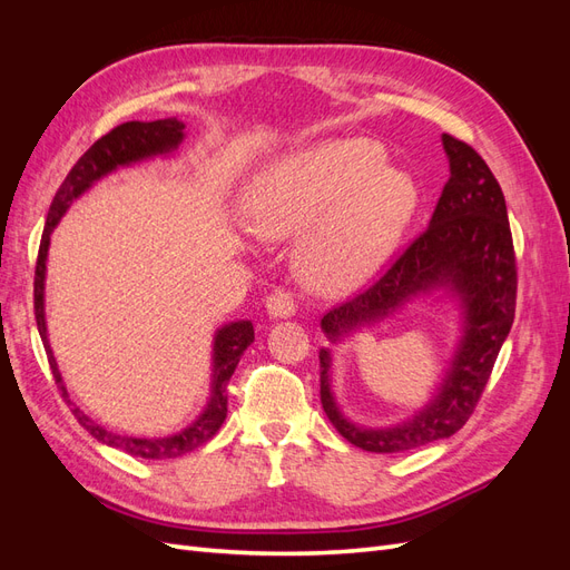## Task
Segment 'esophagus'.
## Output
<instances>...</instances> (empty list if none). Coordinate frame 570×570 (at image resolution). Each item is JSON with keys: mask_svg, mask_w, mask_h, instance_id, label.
I'll return each instance as SVG.
<instances>
[{"mask_svg": "<svg viewBox=\"0 0 570 570\" xmlns=\"http://www.w3.org/2000/svg\"><path fill=\"white\" fill-rule=\"evenodd\" d=\"M295 308H297L295 295L287 289H275L266 297V312L271 318H289L295 314Z\"/></svg>", "mask_w": 570, "mask_h": 570, "instance_id": "1", "label": "esophagus"}]
</instances>
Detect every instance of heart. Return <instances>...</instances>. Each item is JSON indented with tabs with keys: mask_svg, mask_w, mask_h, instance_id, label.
<instances>
[{
	"mask_svg": "<svg viewBox=\"0 0 570 570\" xmlns=\"http://www.w3.org/2000/svg\"><path fill=\"white\" fill-rule=\"evenodd\" d=\"M366 137H327L256 170L243 206L266 237L304 235L299 264L321 289H350L381 268L400 245L416 209V185L383 164Z\"/></svg>",
	"mask_w": 570,
	"mask_h": 570,
	"instance_id": "1",
	"label": "heart"
}]
</instances>
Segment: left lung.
Listing matches in <instances>:
<instances>
[{
	"instance_id": "8db88e82",
	"label": "left lung",
	"mask_w": 570,
	"mask_h": 570,
	"mask_svg": "<svg viewBox=\"0 0 570 570\" xmlns=\"http://www.w3.org/2000/svg\"><path fill=\"white\" fill-rule=\"evenodd\" d=\"M450 159L446 180L430 226L396 254L381 278L331 308L321 327L331 342L392 316L413 297L433 289L461 302L463 335L438 394L416 416L383 430L344 419L331 390V350H321V404L337 433L375 454L409 452L452 438L475 411L515 314V254L504 193L480 154L442 135Z\"/></svg>"
}]
</instances>
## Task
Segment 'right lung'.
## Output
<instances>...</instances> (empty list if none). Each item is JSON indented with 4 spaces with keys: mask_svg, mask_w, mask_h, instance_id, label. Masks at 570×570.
<instances>
[{
    "mask_svg": "<svg viewBox=\"0 0 570 570\" xmlns=\"http://www.w3.org/2000/svg\"><path fill=\"white\" fill-rule=\"evenodd\" d=\"M183 130H185V124L178 118L149 120V124H142V120H128V124H120L114 130H109L105 137H99V140L76 161V166L68 170L66 180L57 189L55 199H51L40 252H38V266H36V321H38V331L45 344L51 375H55L63 402L71 406L78 423L88 430L95 440L140 459H176L197 450V446H202L206 440H212L218 433V428L223 425V421H226V413H228V383L239 364V356H243L245 350L254 342V325L252 321H235V323L223 325L216 333L212 396H209V404L204 406L199 419L193 425L183 428L176 435L154 438V440L118 435L114 430H107L105 425L95 423L88 413L76 406V402L68 396V390L63 385L57 358L51 354L49 340H47V321H45L47 252H49L51 230L57 228V223L61 220L68 206H71L85 189L92 187V183L105 178L107 174H111V170L120 166H130V164L178 149V145L183 142Z\"/></svg>",
    "mask_w": 570,
    "mask_h": 570,
    "instance_id": "1",
    "label": "right lung"
}]
</instances>
